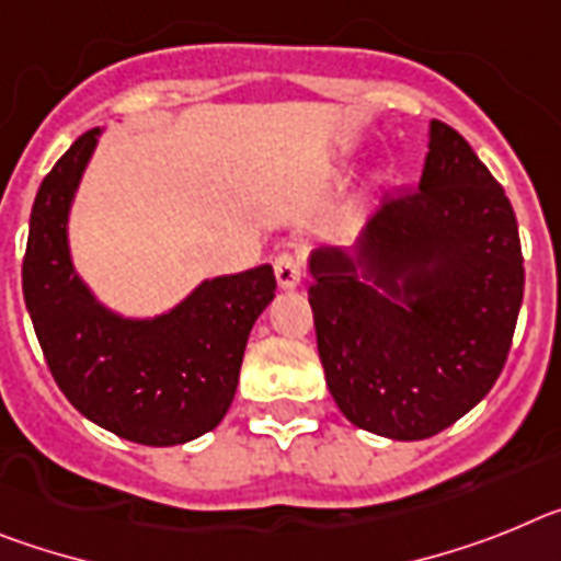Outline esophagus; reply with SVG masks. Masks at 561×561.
Wrapping results in <instances>:
<instances>
[{"label": "esophagus", "instance_id": "obj_1", "mask_svg": "<svg viewBox=\"0 0 561 561\" xmlns=\"http://www.w3.org/2000/svg\"><path fill=\"white\" fill-rule=\"evenodd\" d=\"M276 282H279L282 290H294L301 282V260L294 256V253H279L274 262Z\"/></svg>", "mask_w": 561, "mask_h": 561}]
</instances>
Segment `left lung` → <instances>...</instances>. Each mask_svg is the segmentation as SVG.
I'll return each instance as SVG.
<instances>
[{
    "mask_svg": "<svg viewBox=\"0 0 561 561\" xmlns=\"http://www.w3.org/2000/svg\"><path fill=\"white\" fill-rule=\"evenodd\" d=\"M308 290L330 396L350 423L423 440L489 396L523 305L514 208L460 133L428 124L421 183L383 194L353 248H316Z\"/></svg>",
    "mask_w": 561,
    "mask_h": 561,
    "instance_id": "1",
    "label": "left lung"
}]
</instances>
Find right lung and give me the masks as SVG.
Segmentation results:
<instances>
[{
    "mask_svg": "<svg viewBox=\"0 0 561 561\" xmlns=\"http://www.w3.org/2000/svg\"><path fill=\"white\" fill-rule=\"evenodd\" d=\"M101 129H90L50 169L31 211L22 262L24 305L67 401L124 440L178 446L226 417L248 333L276 294L271 265L199 282L152 319H129L95 299L72 265V197Z\"/></svg>",
    "mask_w": 561,
    "mask_h": 561,
    "instance_id": "1",
    "label": "right lung"
}]
</instances>
